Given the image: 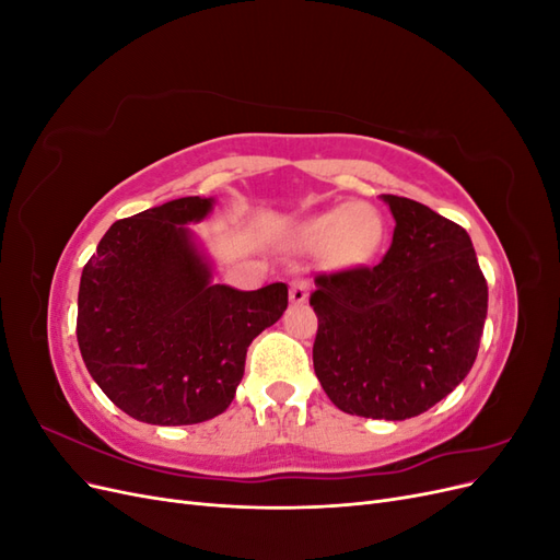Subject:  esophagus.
<instances>
[{"label":"esophagus","instance_id":"34e87169","mask_svg":"<svg viewBox=\"0 0 560 560\" xmlns=\"http://www.w3.org/2000/svg\"><path fill=\"white\" fill-rule=\"evenodd\" d=\"M292 303H306L308 301V282L306 280H294L290 290Z\"/></svg>","mask_w":560,"mask_h":560}]
</instances>
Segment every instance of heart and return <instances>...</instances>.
Instances as JSON below:
<instances>
[{
  "label": "heart",
  "instance_id": "heart-1",
  "mask_svg": "<svg viewBox=\"0 0 560 560\" xmlns=\"http://www.w3.org/2000/svg\"><path fill=\"white\" fill-rule=\"evenodd\" d=\"M303 238L322 249H338L346 264H364L383 241V219L362 202H343L313 217L303 229Z\"/></svg>",
  "mask_w": 560,
  "mask_h": 560
}]
</instances>
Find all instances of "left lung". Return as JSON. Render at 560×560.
Wrapping results in <instances>:
<instances>
[{
  "label": "left lung",
  "instance_id": "obj_1",
  "mask_svg": "<svg viewBox=\"0 0 560 560\" xmlns=\"http://www.w3.org/2000/svg\"><path fill=\"white\" fill-rule=\"evenodd\" d=\"M381 198L395 217L383 261L315 278L313 366L341 411L406 420L469 374L488 284L463 226L411 198Z\"/></svg>",
  "mask_w": 560,
  "mask_h": 560
}]
</instances>
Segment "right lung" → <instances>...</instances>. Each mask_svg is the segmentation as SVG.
Masks as SVG:
<instances>
[{
    "mask_svg": "<svg viewBox=\"0 0 560 560\" xmlns=\"http://www.w3.org/2000/svg\"><path fill=\"white\" fill-rule=\"evenodd\" d=\"M214 198L118 219L83 266L77 341L89 374L130 418L196 425L229 409L249 343L287 311V284L212 282L194 231Z\"/></svg>",
    "mask_w": 560,
    "mask_h": 560,
    "instance_id": "obj_1",
    "label": "right lung"
}]
</instances>
